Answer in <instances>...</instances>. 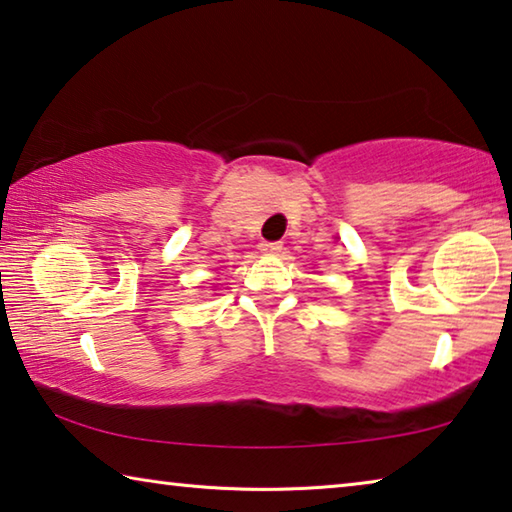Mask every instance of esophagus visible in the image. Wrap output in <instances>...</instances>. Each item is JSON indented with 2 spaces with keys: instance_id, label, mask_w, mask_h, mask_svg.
Masks as SVG:
<instances>
[{
  "instance_id": "obj_1",
  "label": "esophagus",
  "mask_w": 512,
  "mask_h": 512,
  "mask_svg": "<svg viewBox=\"0 0 512 512\" xmlns=\"http://www.w3.org/2000/svg\"><path fill=\"white\" fill-rule=\"evenodd\" d=\"M283 249L281 242H261V251L263 254H279V251Z\"/></svg>"
}]
</instances>
